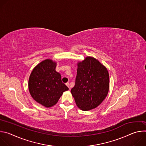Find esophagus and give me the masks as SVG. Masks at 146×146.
Masks as SVG:
<instances>
[{"label":"esophagus","instance_id":"34e87169","mask_svg":"<svg viewBox=\"0 0 146 146\" xmlns=\"http://www.w3.org/2000/svg\"><path fill=\"white\" fill-rule=\"evenodd\" d=\"M66 85L67 86V87H68V88H69V89H70V84H69V82H66Z\"/></svg>","mask_w":146,"mask_h":146}]
</instances>
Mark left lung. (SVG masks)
I'll return each mask as SVG.
<instances>
[{"label":"left lung","instance_id":"1","mask_svg":"<svg viewBox=\"0 0 146 146\" xmlns=\"http://www.w3.org/2000/svg\"><path fill=\"white\" fill-rule=\"evenodd\" d=\"M77 66L71 93L77 106L83 111H88L98 107L106 97L109 75L107 69L92 57H87Z\"/></svg>","mask_w":146,"mask_h":146}]
</instances>
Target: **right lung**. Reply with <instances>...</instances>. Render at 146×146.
<instances>
[{"label": "right lung", "mask_w": 146, "mask_h": 146, "mask_svg": "<svg viewBox=\"0 0 146 146\" xmlns=\"http://www.w3.org/2000/svg\"><path fill=\"white\" fill-rule=\"evenodd\" d=\"M56 64L46 59L38 64L32 72L28 87L33 99L46 108L58 102L64 92L69 90L62 82L60 74L56 72Z\"/></svg>", "instance_id": "right-lung-1"}]
</instances>
